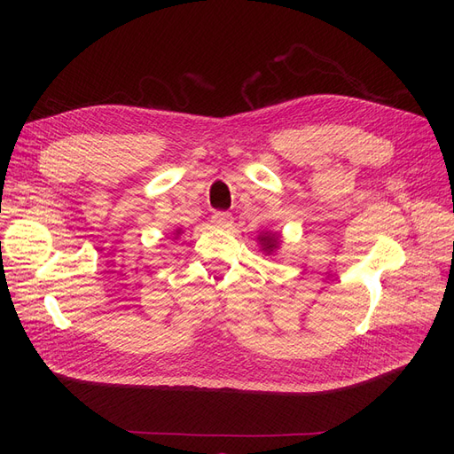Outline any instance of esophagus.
<instances>
[{
	"label": "esophagus",
	"instance_id": "esophagus-1",
	"mask_svg": "<svg viewBox=\"0 0 454 454\" xmlns=\"http://www.w3.org/2000/svg\"><path fill=\"white\" fill-rule=\"evenodd\" d=\"M210 222H212V225L217 227V229H229V227L232 225V215L227 214V212H215V214L212 215Z\"/></svg>",
	"mask_w": 454,
	"mask_h": 454
}]
</instances>
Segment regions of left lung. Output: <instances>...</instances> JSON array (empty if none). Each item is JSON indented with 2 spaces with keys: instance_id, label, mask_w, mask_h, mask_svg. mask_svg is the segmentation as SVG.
<instances>
[{
  "instance_id": "obj_1",
  "label": "left lung",
  "mask_w": 454,
  "mask_h": 454,
  "mask_svg": "<svg viewBox=\"0 0 454 454\" xmlns=\"http://www.w3.org/2000/svg\"><path fill=\"white\" fill-rule=\"evenodd\" d=\"M257 244L265 255H274L280 250L282 235L277 231H261L257 235Z\"/></svg>"
}]
</instances>
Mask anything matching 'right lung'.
Listing matches in <instances>:
<instances>
[{
	"instance_id": "right-lung-1",
	"label": "right lung",
	"mask_w": 454,
	"mask_h": 454,
	"mask_svg": "<svg viewBox=\"0 0 454 454\" xmlns=\"http://www.w3.org/2000/svg\"><path fill=\"white\" fill-rule=\"evenodd\" d=\"M182 232H184L182 229H176V231H174V240H176L177 237H180V235H182Z\"/></svg>"
}]
</instances>
